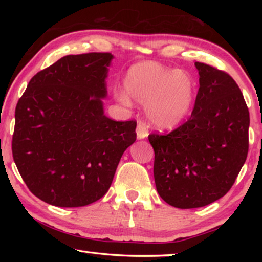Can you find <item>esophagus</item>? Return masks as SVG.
<instances>
[{
	"label": "esophagus",
	"instance_id": "esophagus-1",
	"mask_svg": "<svg viewBox=\"0 0 262 262\" xmlns=\"http://www.w3.org/2000/svg\"><path fill=\"white\" fill-rule=\"evenodd\" d=\"M136 134H137V139H145L148 136L149 132H148V127L144 122L140 121L137 123L136 127Z\"/></svg>",
	"mask_w": 262,
	"mask_h": 262
}]
</instances>
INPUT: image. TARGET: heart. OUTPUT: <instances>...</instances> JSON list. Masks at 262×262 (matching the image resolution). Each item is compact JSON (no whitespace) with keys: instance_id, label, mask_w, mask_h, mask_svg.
<instances>
[{"instance_id":"1","label":"heart","mask_w":262,"mask_h":262,"mask_svg":"<svg viewBox=\"0 0 262 262\" xmlns=\"http://www.w3.org/2000/svg\"><path fill=\"white\" fill-rule=\"evenodd\" d=\"M125 92L118 91L122 103L129 98L147 104V113L154 125L172 128L189 113L194 100L193 77L180 69H171L155 61L133 64L123 79Z\"/></svg>"}]
</instances>
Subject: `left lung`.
Here are the masks:
<instances>
[{"label":"left lung","instance_id":"obj_1","mask_svg":"<svg viewBox=\"0 0 262 262\" xmlns=\"http://www.w3.org/2000/svg\"><path fill=\"white\" fill-rule=\"evenodd\" d=\"M195 66L200 88L188 120L168 134L148 136L157 192L180 209L224 196L248 152L250 113L238 84L224 70L202 62Z\"/></svg>","mask_w":262,"mask_h":262}]
</instances>
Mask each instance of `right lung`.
<instances>
[{
    "mask_svg": "<svg viewBox=\"0 0 262 262\" xmlns=\"http://www.w3.org/2000/svg\"><path fill=\"white\" fill-rule=\"evenodd\" d=\"M111 53L67 55L31 78L15 111L12 157L35 196L83 207L107 193L136 121L104 115Z\"/></svg>",
    "mask_w": 262,
    "mask_h": 262,
    "instance_id": "right-lung-1",
    "label": "right lung"
}]
</instances>
